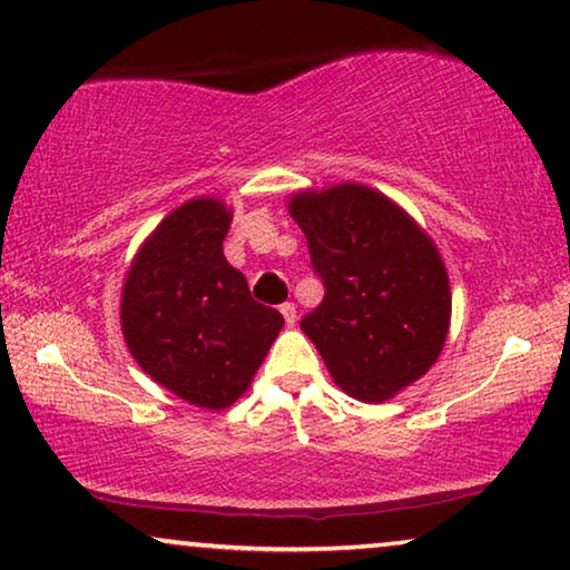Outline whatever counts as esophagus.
Listing matches in <instances>:
<instances>
[{
    "label": "esophagus",
    "instance_id": "34e87169",
    "mask_svg": "<svg viewBox=\"0 0 570 570\" xmlns=\"http://www.w3.org/2000/svg\"><path fill=\"white\" fill-rule=\"evenodd\" d=\"M279 314L285 316V324H287V326H293L295 318H298V311H295V303H283V306H279Z\"/></svg>",
    "mask_w": 570,
    "mask_h": 570
}]
</instances>
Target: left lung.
Listing matches in <instances>:
<instances>
[{"mask_svg": "<svg viewBox=\"0 0 570 570\" xmlns=\"http://www.w3.org/2000/svg\"><path fill=\"white\" fill-rule=\"evenodd\" d=\"M324 301L301 318L334 384L386 402L439 361L449 334V275L433 240L363 184L293 194Z\"/></svg>", "mask_w": 570, "mask_h": 570, "instance_id": "obj_1", "label": "left lung"}]
</instances>
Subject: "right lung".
Listing matches in <instances>:
<instances>
[{
	"label": "right lung",
	"instance_id": "add662e5",
	"mask_svg": "<svg viewBox=\"0 0 570 570\" xmlns=\"http://www.w3.org/2000/svg\"><path fill=\"white\" fill-rule=\"evenodd\" d=\"M230 215L213 197L174 209L137 252L121 291V332L139 368L205 410L230 407L246 392L285 324L225 259Z\"/></svg>",
	"mask_w": 570,
	"mask_h": 570
}]
</instances>
